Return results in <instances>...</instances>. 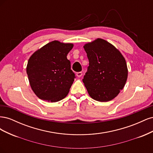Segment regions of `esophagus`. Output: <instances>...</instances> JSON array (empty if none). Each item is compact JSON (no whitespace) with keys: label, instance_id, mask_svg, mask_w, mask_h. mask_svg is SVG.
<instances>
[{"label":"esophagus","instance_id":"obj_1","mask_svg":"<svg viewBox=\"0 0 153 153\" xmlns=\"http://www.w3.org/2000/svg\"><path fill=\"white\" fill-rule=\"evenodd\" d=\"M76 76L78 77H81L82 76V72H78V73H76Z\"/></svg>","mask_w":153,"mask_h":153}]
</instances>
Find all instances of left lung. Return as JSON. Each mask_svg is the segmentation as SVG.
Wrapping results in <instances>:
<instances>
[{"label": "left lung", "instance_id": "8db88e82", "mask_svg": "<svg viewBox=\"0 0 153 153\" xmlns=\"http://www.w3.org/2000/svg\"><path fill=\"white\" fill-rule=\"evenodd\" d=\"M89 65L83 78L88 93L101 102L113 100L128 78L126 60L114 45L98 38L84 46Z\"/></svg>", "mask_w": 153, "mask_h": 153}]
</instances>
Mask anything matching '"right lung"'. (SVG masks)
Wrapping results in <instances>:
<instances>
[{"label": "right lung", "instance_id": "obj_1", "mask_svg": "<svg viewBox=\"0 0 153 153\" xmlns=\"http://www.w3.org/2000/svg\"><path fill=\"white\" fill-rule=\"evenodd\" d=\"M73 47L72 43L53 41L29 58L27 74L32 91L39 99L57 102L68 95L75 78L67 59Z\"/></svg>", "mask_w": 153, "mask_h": 153}]
</instances>
